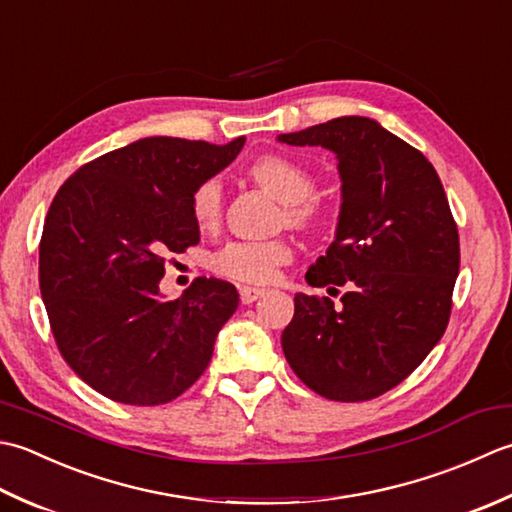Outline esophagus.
<instances>
[{"mask_svg":"<svg viewBox=\"0 0 512 512\" xmlns=\"http://www.w3.org/2000/svg\"><path fill=\"white\" fill-rule=\"evenodd\" d=\"M263 296H265V289L247 287V285L241 287V300L245 302V305H252V302H256L258 298H263Z\"/></svg>","mask_w":512,"mask_h":512,"instance_id":"1","label":"esophagus"}]
</instances>
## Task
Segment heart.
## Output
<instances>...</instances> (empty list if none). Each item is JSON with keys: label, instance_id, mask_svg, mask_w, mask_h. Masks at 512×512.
<instances>
[{"label": "heart", "instance_id": "heart-1", "mask_svg": "<svg viewBox=\"0 0 512 512\" xmlns=\"http://www.w3.org/2000/svg\"><path fill=\"white\" fill-rule=\"evenodd\" d=\"M249 176L285 203V218L291 225H307L314 218V205L309 198L316 192V179L300 163L285 156H263ZM223 187L218 179H207L194 190L192 216L198 227H212L221 218ZM291 258L287 241H234L212 256V267L227 278L243 283H269L276 269Z\"/></svg>", "mask_w": 512, "mask_h": 512}]
</instances>
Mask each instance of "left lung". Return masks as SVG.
<instances>
[{"instance_id": "left-lung-1", "label": "left lung", "mask_w": 512, "mask_h": 512, "mask_svg": "<svg viewBox=\"0 0 512 512\" xmlns=\"http://www.w3.org/2000/svg\"><path fill=\"white\" fill-rule=\"evenodd\" d=\"M287 145L336 154V236L309 267L311 287L294 296L283 351L311 391L336 402L378 398L429 356L451 316L460 236L440 176L422 152L369 117H338L278 134Z\"/></svg>"}]
</instances>
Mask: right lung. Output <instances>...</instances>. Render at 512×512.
Segmentation results:
<instances>
[{"mask_svg":"<svg viewBox=\"0 0 512 512\" xmlns=\"http://www.w3.org/2000/svg\"><path fill=\"white\" fill-rule=\"evenodd\" d=\"M145 137L79 168L59 187L39 245V287L52 336L79 378L106 398L165 404L212 360L238 291L196 278L165 300V258L201 241L192 196L243 150Z\"/></svg>","mask_w":512,"mask_h":512,"instance_id":"obj_1","label":"right lung"}]
</instances>
